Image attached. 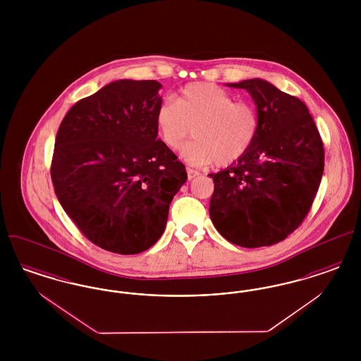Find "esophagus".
Wrapping results in <instances>:
<instances>
[{
    "label": "esophagus",
    "instance_id": "1",
    "mask_svg": "<svg viewBox=\"0 0 361 361\" xmlns=\"http://www.w3.org/2000/svg\"><path fill=\"white\" fill-rule=\"evenodd\" d=\"M187 174H188V180H193V178L197 177L200 173L197 172V171H193V169H190V168H187Z\"/></svg>",
    "mask_w": 361,
    "mask_h": 361
}]
</instances>
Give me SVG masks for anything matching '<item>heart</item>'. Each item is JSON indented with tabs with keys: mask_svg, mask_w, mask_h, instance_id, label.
I'll list each match as a JSON object with an SVG mask.
<instances>
[{
	"mask_svg": "<svg viewBox=\"0 0 361 361\" xmlns=\"http://www.w3.org/2000/svg\"><path fill=\"white\" fill-rule=\"evenodd\" d=\"M155 126L162 142L177 150L192 166L216 164L228 166L246 154L258 133L256 108L247 102H234L222 87L195 82L181 89L176 102L166 99L155 111Z\"/></svg>",
	"mask_w": 361,
	"mask_h": 361,
	"instance_id": "1",
	"label": "heart"
}]
</instances>
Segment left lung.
<instances>
[{"label": "left lung", "mask_w": 361, "mask_h": 361, "mask_svg": "<svg viewBox=\"0 0 361 361\" xmlns=\"http://www.w3.org/2000/svg\"><path fill=\"white\" fill-rule=\"evenodd\" d=\"M245 89L256 105L257 137L252 149L214 180L209 216L234 245L271 246L303 222L319 188L325 153L306 104L271 82L252 78Z\"/></svg>", "instance_id": "obj_1"}]
</instances>
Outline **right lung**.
Instances as JSON below:
<instances>
[{
	"label": "right lung",
	"mask_w": 361,
	"mask_h": 361,
	"mask_svg": "<svg viewBox=\"0 0 361 361\" xmlns=\"http://www.w3.org/2000/svg\"><path fill=\"white\" fill-rule=\"evenodd\" d=\"M162 85L118 80L70 108L51 164L55 195L87 240L112 253L137 255L165 231L185 166L158 139Z\"/></svg>",
	"instance_id": "obj_1"
}]
</instances>
